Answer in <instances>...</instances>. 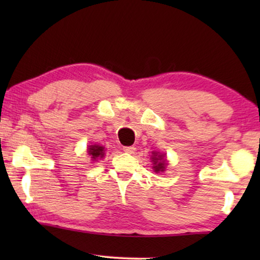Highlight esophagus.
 Instances as JSON below:
<instances>
[{"instance_id": "1", "label": "esophagus", "mask_w": 260, "mask_h": 260, "mask_svg": "<svg viewBox=\"0 0 260 260\" xmlns=\"http://www.w3.org/2000/svg\"><path fill=\"white\" fill-rule=\"evenodd\" d=\"M123 150H124V152H126V154H134L135 150H136V148H135V147H124Z\"/></svg>"}]
</instances>
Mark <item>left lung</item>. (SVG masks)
Masks as SVG:
<instances>
[{
  "instance_id": "left-lung-1",
  "label": "left lung",
  "mask_w": 260,
  "mask_h": 260,
  "mask_svg": "<svg viewBox=\"0 0 260 260\" xmlns=\"http://www.w3.org/2000/svg\"><path fill=\"white\" fill-rule=\"evenodd\" d=\"M151 161H152V169L155 170V173H162L166 170L167 167V159L165 154H158V152L152 151V156H151Z\"/></svg>"
}]
</instances>
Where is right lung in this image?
Wrapping results in <instances>:
<instances>
[{
    "mask_svg": "<svg viewBox=\"0 0 260 260\" xmlns=\"http://www.w3.org/2000/svg\"><path fill=\"white\" fill-rule=\"evenodd\" d=\"M87 154L90 157L95 161V159L103 158L105 155V148L103 145H98V144H93V145H88L87 148Z\"/></svg>",
    "mask_w": 260,
    "mask_h": 260,
    "instance_id": "add662e5",
    "label": "right lung"
}]
</instances>
